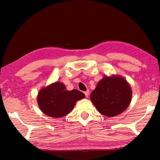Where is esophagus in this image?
<instances>
[{"label":"esophagus","mask_w":160,"mask_h":160,"mask_svg":"<svg viewBox=\"0 0 160 160\" xmlns=\"http://www.w3.org/2000/svg\"><path fill=\"white\" fill-rule=\"evenodd\" d=\"M85 97H89V94H90V91L89 90H88V91H86V92H85Z\"/></svg>","instance_id":"34e87169"}]
</instances>
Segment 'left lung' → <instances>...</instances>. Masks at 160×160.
<instances>
[{"instance_id": "1", "label": "left lung", "mask_w": 160, "mask_h": 160, "mask_svg": "<svg viewBox=\"0 0 160 160\" xmlns=\"http://www.w3.org/2000/svg\"><path fill=\"white\" fill-rule=\"evenodd\" d=\"M131 98V88L120 75L104 77L90 94L91 101L98 112L109 117L124 112Z\"/></svg>"}]
</instances>
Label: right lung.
Segmentation results:
<instances>
[{
	"label": "right lung",
	"instance_id": "right-lung-1",
	"mask_svg": "<svg viewBox=\"0 0 160 160\" xmlns=\"http://www.w3.org/2000/svg\"><path fill=\"white\" fill-rule=\"evenodd\" d=\"M85 97L78 90L68 91L63 83L56 82L40 90L38 93V105L43 113L53 118L66 116L74 109L75 103Z\"/></svg>",
	"mask_w": 160,
	"mask_h": 160
}]
</instances>
